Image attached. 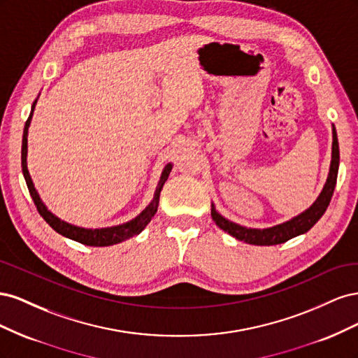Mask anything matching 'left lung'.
<instances>
[{
	"mask_svg": "<svg viewBox=\"0 0 358 358\" xmlns=\"http://www.w3.org/2000/svg\"><path fill=\"white\" fill-rule=\"evenodd\" d=\"M338 170H339V143L338 136H336V128L333 125V146H331V164H330V173L326 185H324L322 192L317 201L313 203L310 208L303 212L301 215L296 216L288 222H284L280 225L272 227V229L257 230V229H246V227L237 225L229 220H225L218 212L215 210L212 206V220L216 222L221 230L231 234L233 237L239 241H243L251 245H262V246H270V245H279L284 243L292 237L299 234H303L309 231L313 225H315L324 212L327 210L330 200L333 197V191L336 187V180H338Z\"/></svg>",
	"mask_w": 358,
	"mask_h": 358,
	"instance_id": "1",
	"label": "left lung"
}]
</instances>
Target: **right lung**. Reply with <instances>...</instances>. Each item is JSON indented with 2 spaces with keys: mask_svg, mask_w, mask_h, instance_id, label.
I'll return each instance as SVG.
<instances>
[{
  "mask_svg": "<svg viewBox=\"0 0 358 358\" xmlns=\"http://www.w3.org/2000/svg\"><path fill=\"white\" fill-rule=\"evenodd\" d=\"M36 103L37 101H34V104H32V110H34ZM31 117H32V112L29 113V117L27 119L25 128H24V138H22V171H24V176H25V180H27V185H28L31 197H32V200H34L36 208H37L38 213L43 216V220H45L57 233L66 236V237H69V239H73V241L79 242V243L88 245V246H110V245L119 243V242H122V241H127V239H129V237H133V236H136V234H138L140 231H142L145 227L150 222V220H152V216L157 213L158 203H159V192L162 189V185H164L166 180L169 179V175H170V171H171V164H167L164 171H162L161 179L158 182L157 191H155L154 200L150 201V204L148 206V208L142 213L137 216V218H134L133 221H129L127 224H122V225L110 227V229H99V230L80 229V227H76V225H71L69 222H64L59 218H57L55 215H52L46 209V206L43 204V201L40 200L34 185H32V180L29 178L28 167H27V140H28L27 136H28V127H29V122H31Z\"/></svg>",
  "mask_w": 358,
  "mask_h": 358,
  "instance_id": "1",
  "label": "right lung"
}]
</instances>
